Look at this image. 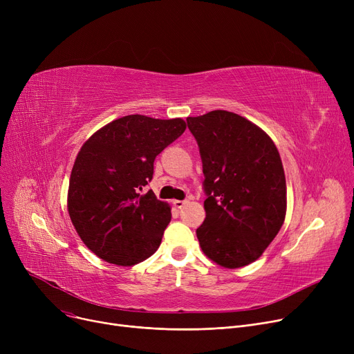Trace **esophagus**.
<instances>
[{
    "label": "esophagus",
    "instance_id": "obj_1",
    "mask_svg": "<svg viewBox=\"0 0 354 354\" xmlns=\"http://www.w3.org/2000/svg\"><path fill=\"white\" fill-rule=\"evenodd\" d=\"M172 203L175 205V208H182V207L185 205V203H187V201H178V199H176V201H174Z\"/></svg>",
    "mask_w": 354,
    "mask_h": 354
}]
</instances>
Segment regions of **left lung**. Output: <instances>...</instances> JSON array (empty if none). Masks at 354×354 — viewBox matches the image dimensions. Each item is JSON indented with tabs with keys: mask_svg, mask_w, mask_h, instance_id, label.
Returning a JSON list of instances; mask_svg holds the SVG:
<instances>
[{
	"mask_svg": "<svg viewBox=\"0 0 354 354\" xmlns=\"http://www.w3.org/2000/svg\"><path fill=\"white\" fill-rule=\"evenodd\" d=\"M203 171L207 216L196 230L208 258L239 268L261 257L284 224L286 176L261 129L227 110L188 118Z\"/></svg>",
	"mask_w": 354,
	"mask_h": 354,
	"instance_id": "1",
	"label": "left lung"
}]
</instances>
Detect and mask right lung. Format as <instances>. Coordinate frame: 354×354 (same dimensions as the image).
Listing matches in <instances>:
<instances>
[{
    "mask_svg": "<svg viewBox=\"0 0 354 354\" xmlns=\"http://www.w3.org/2000/svg\"><path fill=\"white\" fill-rule=\"evenodd\" d=\"M187 129L182 119L129 115L80 149L68 185V214L86 247L116 266H135L160 245L172 214L152 191L153 162Z\"/></svg>",
    "mask_w": 354,
    "mask_h": 354,
    "instance_id": "obj_1",
    "label": "right lung"
}]
</instances>
